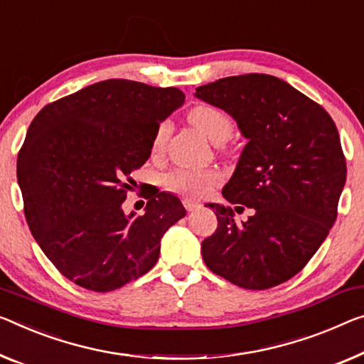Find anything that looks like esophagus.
Listing matches in <instances>:
<instances>
[{
	"mask_svg": "<svg viewBox=\"0 0 364 364\" xmlns=\"http://www.w3.org/2000/svg\"><path fill=\"white\" fill-rule=\"evenodd\" d=\"M183 206H186V208H187L188 211H193V210L200 208V203H198V201H195V200L183 198Z\"/></svg>",
	"mask_w": 364,
	"mask_h": 364,
	"instance_id": "esophagus-1",
	"label": "esophagus"
}]
</instances>
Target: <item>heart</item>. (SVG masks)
<instances>
[{
    "instance_id": "1",
    "label": "heart",
    "mask_w": 364,
    "mask_h": 364,
    "mask_svg": "<svg viewBox=\"0 0 364 364\" xmlns=\"http://www.w3.org/2000/svg\"><path fill=\"white\" fill-rule=\"evenodd\" d=\"M187 119L197 130L216 144L225 143L234 132V122L231 115L211 104H197L188 110ZM171 135V122L163 120L156 127L151 138V153L154 156L163 154L167 139ZM221 172L211 167H176L163 177V183L171 192L186 195V197H203L211 188L221 182Z\"/></svg>"
}]
</instances>
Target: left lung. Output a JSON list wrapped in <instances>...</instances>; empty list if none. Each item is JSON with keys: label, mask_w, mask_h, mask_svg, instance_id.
Segmentation results:
<instances>
[{"label": "left lung", "mask_w": 364, "mask_h": 364, "mask_svg": "<svg viewBox=\"0 0 364 364\" xmlns=\"http://www.w3.org/2000/svg\"><path fill=\"white\" fill-rule=\"evenodd\" d=\"M195 96L226 110L249 139L223 197L254 210L237 225L229 206L208 203L218 228L201 242L206 267L245 289L288 282L337 220L346 161L332 117L262 73L223 77L197 87Z\"/></svg>", "instance_id": "1"}]
</instances>
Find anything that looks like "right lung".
Segmentation results:
<instances>
[{"mask_svg": "<svg viewBox=\"0 0 364 364\" xmlns=\"http://www.w3.org/2000/svg\"><path fill=\"white\" fill-rule=\"evenodd\" d=\"M183 100L177 87L107 80L32 120L18 156L24 215L43 254L77 287L107 293L144 275L161 237L186 216L176 195L156 187L144 192V215L122 210L156 127Z\"/></svg>", "mask_w": 364, "mask_h": 364, "instance_id": "add662e5", "label": "right lung"}]
</instances>
